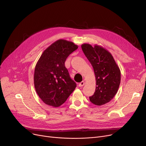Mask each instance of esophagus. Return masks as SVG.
<instances>
[{
  "instance_id": "34e87169",
  "label": "esophagus",
  "mask_w": 146,
  "mask_h": 146,
  "mask_svg": "<svg viewBox=\"0 0 146 146\" xmlns=\"http://www.w3.org/2000/svg\"><path fill=\"white\" fill-rule=\"evenodd\" d=\"M84 85H85V82L83 81V82H81L80 83H79V87H82L83 86H84Z\"/></svg>"
}]
</instances>
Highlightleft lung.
<instances>
[{"label":"left lung","instance_id":"left-lung-1","mask_svg":"<svg viewBox=\"0 0 146 146\" xmlns=\"http://www.w3.org/2000/svg\"><path fill=\"white\" fill-rule=\"evenodd\" d=\"M81 47L95 75V92L89 97L90 101L98 106L105 105L117 93L121 82L119 68L111 54L101 46L83 44Z\"/></svg>","mask_w":146,"mask_h":146}]
</instances>
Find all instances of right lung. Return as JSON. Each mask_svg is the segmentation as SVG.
<instances>
[{"instance_id": "1", "label": "right lung", "mask_w": 146, "mask_h": 146, "mask_svg": "<svg viewBox=\"0 0 146 146\" xmlns=\"http://www.w3.org/2000/svg\"><path fill=\"white\" fill-rule=\"evenodd\" d=\"M78 46L73 42L60 39L46 48L35 66L34 82L41 100L53 107L64 104L76 87L70 78L65 61Z\"/></svg>"}]
</instances>
